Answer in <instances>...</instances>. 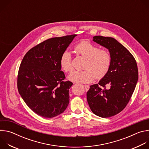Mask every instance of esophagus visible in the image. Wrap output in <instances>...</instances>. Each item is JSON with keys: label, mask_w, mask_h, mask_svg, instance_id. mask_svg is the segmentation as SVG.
Wrapping results in <instances>:
<instances>
[{"label": "esophagus", "mask_w": 149, "mask_h": 149, "mask_svg": "<svg viewBox=\"0 0 149 149\" xmlns=\"http://www.w3.org/2000/svg\"><path fill=\"white\" fill-rule=\"evenodd\" d=\"M84 87L85 88V90H86V91H87L90 88V86H87V85H85V86H84Z\"/></svg>", "instance_id": "esophagus-1"}]
</instances>
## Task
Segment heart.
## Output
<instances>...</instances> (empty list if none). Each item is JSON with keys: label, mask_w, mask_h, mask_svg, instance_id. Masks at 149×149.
<instances>
[{"label": "heart", "mask_w": 149, "mask_h": 149, "mask_svg": "<svg viewBox=\"0 0 149 149\" xmlns=\"http://www.w3.org/2000/svg\"><path fill=\"white\" fill-rule=\"evenodd\" d=\"M74 50L78 55L86 58L83 65L84 70L71 72L68 76L70 81L76 83H88L95 78L101 79L107 74L111 63V56L107 50L99 49L97 46L87 40L79 42ZM59 63L64 72L72 71V59L68 51L62 54Z\"/></svg>", "instance_id": "b5f03b06"}]
</instances>
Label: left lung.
<instances>
[{
  "instance_id": "1",
  "label": "left lung",
  "mask_w": 149,
  "mask_h": 149,
  "mask_svg": "<svg viewBox=\"0 0 149 149\" xmlns=\"http://www.w3.org/2000/svg\"><path fill=\"white\" fill-rule=\"evenodd\" d=\"M93 40L109 49L111 63L107 74L90 86L87 101L94 114L110 117L129 103L138 81L137 65L133 55L114 38L95 36Z\"/></svg>"
}]
</instances>
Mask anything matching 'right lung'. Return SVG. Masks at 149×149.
I'll use <instances>...</instances> for the list:
<instances>
[{
    "mask_svg": "<svg viewBox=\"0 0 149 149\" xmlns=\"http://www.w3.org/2000/svg\"><path fill=\"white\" fill-rule=\"evenodd\" d=\"M77 35L55 37L36 45L24 56L17 74L19 93L36 114L52 118L65 110L72 82L65 81L59 61Z\"/></svg>",
    "mask_w": 149,
    "mask_h": 149,
    "instance_id": "add662e5",
    "label": "right lung"
}]
</instances>
